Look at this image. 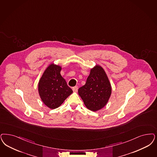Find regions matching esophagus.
Returning <instances> with one entry per match:
<instances>
[{
    "mask_svg": "<svg viewBox=\"0 0 157 157\" xmlns=\"http://www.w3.org/2000/svg\"><path fill=\"white\" fill-rule=\"evenodd\" d=\"M72 90L74 92H77L78 90V86H76L73 87H72Z\"/></svg>",
    "mask_w": 157,
    "mask_h": 157,
    "instance_id": "esophagus-1",
    "label": "esophagus"
}]
</instances>
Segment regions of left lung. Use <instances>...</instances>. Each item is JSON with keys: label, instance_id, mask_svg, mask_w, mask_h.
Here are the masks:
<instances>
[{"label": "left lung", "instance_id": "obj_1", "mask_svg": "<svg viewBox=\"0 0 157 157\" xmlns=\"http://www.w3.org/2000/svg\"><path fill=\"white\" fill-rule=\"evenodd\" d=\"M78 94L89 109L96 111L107 103L111 86L102 67L96 65L90 71L85 85L78 89Z\"/></svg>", "mask_w": 157, "mask_h": 157}]
</instances>
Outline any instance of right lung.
<instances>
[{
    "instance_id": "1",
    "label": "right lung",
    "mask_w": 157,
    "mask_h": 157,
    "mask_svg": "<svg viewBox=\"0 0 157 157\" xmlns=\"http://www.w3.org/2000/svg\"><path fill=\"white\" fill-rule=\"evenodd\" d=\"M61 70L59 65H49L38 84V91L42 100L51 109L59 107L73 92L61 75Z\"/></svg>"
}]
</instances>
